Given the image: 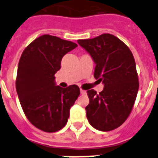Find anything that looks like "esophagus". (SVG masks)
Segmentation results:
<instances>
[{
  "label": "esophagus",
  "instance_id": "esophagus-1",
  "mask_svg": "<svg viewBox=\"0 0 158 158\" xmlns=\"http://www.w3.org/2000/svg\"><path fill=\"white\" fill-rule=\"evenodd\" d=\"M80 93H81L82 95H86V94H87V91H84V90L83 89H80Z\"/></svg>",
  "mask_w": 158,
  "mask_h": 158
}]
</instances>
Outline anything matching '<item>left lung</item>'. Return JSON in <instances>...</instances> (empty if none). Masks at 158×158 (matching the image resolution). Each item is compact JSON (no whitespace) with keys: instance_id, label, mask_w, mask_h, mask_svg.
Returning a JSON list of instances; mask_svg holds the SVG:
<instances>
[{"instance_id":"1","label":"left lung","mask_w":158,"mask_h":158,"mask_svg":"<svg viewBox=\"0 0 158 158\" xmlns=\"http://www.w3.org/2000/svg\"><path fill=\"white\" fill-rule=\"evenodd\" d=\"M78 43L91 55L95 64L94 77L104 84L99 94L93 89L87 91V120L98 130H113L128 117L139 89L133 55L124 42L110 34Z\"/></svg>"}]
</instances>
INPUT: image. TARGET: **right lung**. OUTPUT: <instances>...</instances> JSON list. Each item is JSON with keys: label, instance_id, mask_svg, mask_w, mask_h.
<instances>
[{"label": "right lung", "instance_id": "right-lung-1", "mask_svg": "<svg viewBox=\"0 0 158 158\" xmlns=\"http://www.w3.org/2000/svg\"><path fill=\"white\" fill-rule=\"evenodd\" d=\"M75 42L45 34L24 50L18 67L16 90L23 112L33 125L46 132L60 130L80 94L79 87L56 85L54 75Z\"/></svg>", "mask_w": 158, "mask_h": 158}]
</instances>
